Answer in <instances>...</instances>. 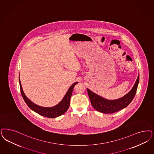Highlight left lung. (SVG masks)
<instances>
[{
  "label": "left lung",
  "instance_id": "1",
  "mask_svg": "<svg viewBox=\"0 0 154 154\" xmlns=\"http://www.w3.org/2000/svg\"><path fill=\"white\" fill-rule=\"evenodd\" d=\"M139 81V74L133 88L126 95L113 100H107L87 89L92 106L96 110L105 114H112L127 107L133 101L136 94Z\"/></svg>",
  "mask_w": 154,
  "mask_h": 154
}]
</instances>
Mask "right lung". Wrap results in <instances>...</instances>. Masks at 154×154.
Segmentation results:
<instances>
[{
	"instance_id": "obj_1",
	"label": "right lung",
	"mask_w": 154,
	"mask_h": 154,
	"mask_svg": "<svg viewBox=\"0 0 154 154\" xmlns=\"http://www.w3.org/2000/svg\"><path fill=\"white\" fill-rule=\"evenodd\" d=\"M19 84L20 87V91H21V96L23 97L25 102L27 103L28 106L32 110L33 112H37V114L42 116L43 117H48L50 118H54L56 117H59L63 114H64L65 112H66L69 108L70 105V97L72 94V92L74 89V86L78 83V82H74L73 85H72L69 89L67 91L66 93L63 98V100L58 103L57 105L53 107H45L42 106H38L36 105L32 101L29 100L26 96L25 95L22 86H21V82L20 81V77H19Z\"/></svg>"
}]
</instances>
